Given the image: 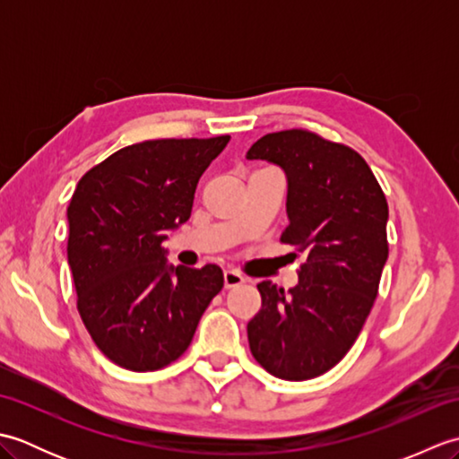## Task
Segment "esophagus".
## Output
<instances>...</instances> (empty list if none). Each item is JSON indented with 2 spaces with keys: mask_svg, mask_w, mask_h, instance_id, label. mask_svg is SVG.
Returning <instances> with one entry per match:
<instances>
[{
  "mask_svg": "<svg viewBox=\"0 0 459 459\" xmlns=\"http://www.w3.org/2000/svg\"><path fill=\"white\" fill-rule=\"evenodd\" d=\"M224 288H237L245 284V276L240 274L238 270H224Z\"/></svg>",
  "mask_w": 459,
  "mask_h": 459,
  "instance_id": "1",
  "label": "esophagus"
}]
</instances>
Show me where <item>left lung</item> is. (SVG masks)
<instances>
[{
    "mask_svg": "<svg viewBox=\"0 0 459 459\" xmlns=\"http://www.w3.org/2000/svg\"><path fill=\"white\" fill-rule=\"evenodd\" d=\"M247 158L286 171L290 224L280 240L306 256L296 288L258 284L250 353L278 378H314L347 355L373 309L388 258V203L353 148L316 132L266 134Z\"/></svg>",
    "mask_w": 459,
    "mask_h": 459,
    "instance_id": "obj_1",
    "label": "left lung"
}]
</instances>
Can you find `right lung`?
Returning <instances> with one entry per match:
<instances>
[{"instance_id": "obj_1", "label": "right lung", "mask_w": 459, "mask_h": 459, "mask_svg": "<svg viewBox=\"0 0 459 459\" xmlns=\"http://www.w3.org/2000/svg\"><path fill=\"white\" fill-rule=\"evenodd\" d=\"M165 138L122 148L86 171L66 209L76 307L112 363L135 373L178 360L224 284L214 264H165L168 230L189 221L199 178L229 143Z\"/></svg>"}]
</instances>
